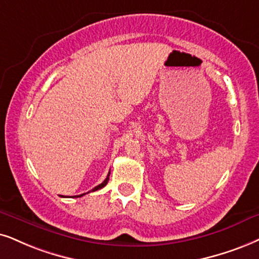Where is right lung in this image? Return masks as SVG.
I'll use <instances>...</instances> for the list:
<instances>
[{
	"mask_svg": "<svg viewBox=\"0 0 259 259\" xmlns=\"http://www.w3.org/2000/svg\"><path fill=\"white\" fill-rule=\"evenodd\" d=\"M109 177H110V172H109V175H107V177H106V179L105 181H104L103 183H101V184H99L98 186H96V188H93L91 190V191H88V192H93V191H97V190H99V189H101V188H104V186H105L106 184H107V182H109ZM88 192H86V194H88ZM86 194H82V195H77V196H75V197H81V196H83V195H86Z\"/></svg>",
	"mask_w": 259,
	"mask_h": 259,
	"instance_id": "1",
	"label": "right lung"
}]
</instances>
